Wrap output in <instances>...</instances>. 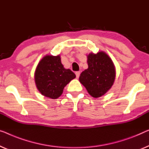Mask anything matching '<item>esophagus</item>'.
<instances>
[{
  "label": "esophagus",
  "instance_id": "34e87169",
  "mask_svg": "<svg viewBox=\"0 0 149 149\" xmlns=\"http://www.w3.org/2000/svg\"><path fill=\"white\" fill-rule=\"evenodd\" d=\"M75 75H76L77 78H78V77H79V75H80V72H75Z\"/></svg>",
  "mask_w": 149,
  "mask_h": 149
}]
</instances>
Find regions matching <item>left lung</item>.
<instances>
[{"mask_svg":"<svg viewBox=\"0 0 149 149\" xmlns=\"http://www.w3.org/2000/svg\"><path fill=\"white\" fill-rule=\"evenodd\" d=\"M88 68L79 76V81L95 98L104 96L110 90L116 77V69L105 52H91L87 55Z\"/></svg>","mask_w":149,"mask_h":149,"instance_id":"1","label":"left lung"}]
</instances>
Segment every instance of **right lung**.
<instances>
[{"label": "right lung", "mask_w": 149, "mask_h": 149, "mask_svg": "<svg viewBox=\"0 0 149 149\" xmlns=\"http://www.w3.org/2000/svg\"><path fill=\"white\" fill-rule=\"evenodd\" d=\"M75 75L70 69L64 68L60 55H46L39 62L34 78L37 90L43 96L57 99Z\"/></svg>", "instance_id": "right-lung-1"}]
</instances>
